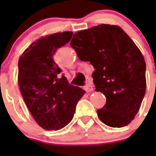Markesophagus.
Masks as SVG:
<instances>
[{
  "instance_id": "1",
  "label": "esophagus",
  "mask_w": 156,
  "mask_h": 156,
  "mask_svg": "<svg viewBox=\"0 0 156 156\" xmlns=\"http://www.w3.org/2000/svg\"><path fill=\"white\" fill-rule=\"evenodd\" d=\"M84 90H86L87 92H91L93 91V87H92L91 84H90V83H87V84H86L84 86Z\"/></svg>"
}]
</instances>
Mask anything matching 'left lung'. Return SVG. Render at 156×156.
I'll return each instance as SVG.
<instances>
[{
	"mask_svg": "<svg viewBox=\"0 0 156 156\" xmlns=\"http://www.w3.org/2000/svg\"><path fill=\"white\" fill-rule=\"evenodd\" d=\"M70 45L95 69V90L105 96L98 110L103 123L122 127L137 113L146 91V64L133 41L117 26L101 24L74 34Z\"/></svg>",
	"mask_w": 156,
	"mask_h": 156,
	"instance_id": "8db88e82",
	"label": "left lung"
}]
</instances>
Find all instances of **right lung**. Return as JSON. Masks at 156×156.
I'll return each mask as SVG.
<instances>
[{"mask_svg":"<svg viewBox=\"0 0 156 156\" xmlns=\"http://www.w3.org/2000/svg\"><path fill=\"white\" fill-rule=\"evenodd\" d=\"M73 32L57 33L35 41L19 60L18 82L27 108L47 130H58L73 118L85 90L70 84L53 55L69 42Z\"/></svg>","mask_w":156,"mask_h":156,"instance_id":"right-lung-1","label":"right lung"}]
</instances>
